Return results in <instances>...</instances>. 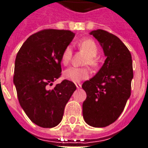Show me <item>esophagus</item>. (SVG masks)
Masks as SVG:
<instances>
[{
	"instance_id": "1",
	"label": "esophagus",
	"mask_w": 148,
	"mask_h": 148,
	"mask_svg": "<svg viewBox=\"0 0 148 148\" xmlns=\"http://www.w3.org/2000/svg\"><path fill=\"white\" fill-rule=\"evenodd\" d=\"M76 87H77V89H80V88H82V85L79 84V83H77V84H76Z\"/></svg>"
}]
</instances>
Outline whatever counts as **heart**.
<instances>
[{
  "instance_id": "obj_1",
  "label": "heart",
  "mask_w": 148,
  "mask_h": 148,
  "mask_svg": "<svg viewBox=\"0 0 148 148\" xmlns=\"http://www.w3.org/2000/svg\"><path fill=\"white\" fill-rule=\"evenodd\" d=\"M79 49L86 53L87 58L85 60V63L94 66L96 65V57L98 54V48L96 43L91 39H84L80 40L78 43ZM72 57V49L71 46H66L63 50L61 56V62L64 65L68 64ZM89 76L88 71L86 68H78V67H70L63 72V77L65 79L73 82H79L82 80L86 79Z\"/></svg>"
}]
</instances>
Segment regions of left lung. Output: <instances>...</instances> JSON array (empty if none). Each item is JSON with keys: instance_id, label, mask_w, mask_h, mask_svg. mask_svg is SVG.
I'll return each mask as SVG.
<instances>
[{"instance_id": "1", "label": "left lung", "mask_w": 148, "mask_h": 148, "mask_svg": "<svg viewBox=\"0 0 148 148\" xmlns=\"http://www.w3.org/2000/svg\"><path fill=\"white\" fill-rule=\"evenodd\" d=\"M89 34L99 41L106 60L96 75L83 83L87 95L83 118L91 126L106 127L119 119L131 95L132 56L115 35L103 29Z\"/></svg>"}]
</instances>
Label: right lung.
Returning <instances> with one entry per match:
<instances>
[{
    "mask_svg": "<svg viewBox=\"0 0 148 148\" xmlns=\"http://www.w3.org/2000/svg\"><path fill=\"white\" fill-rule=\"evenodd\" d=\"M70 30L44 29L27 38L16 55L13 82L21 108L37 125L52 128L62 121L64 108L76 90L61 75V56L74 38Z\"/></svg>",
    "mask_w": 148,
    "mask_h": 148,
    "instance_id": "right-lung-1",
    "label": "right lung"
}]
</instances>
